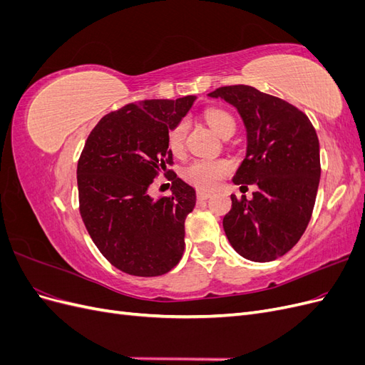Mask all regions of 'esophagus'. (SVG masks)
Returning <instances> with one entry per match:
<instances>
[{"mask_svg":"<svg viewBox=\"0 0 365 365\" xmlns=\"http://www.w3.org/2000/svg\"><path fill=\"white\" fill-rule=\"evenodd\" d=\"M196 196H197V200H201V201H204V200H208V197H210V196H212V193H210V192H204V190H197Z\"/></svg>","mask_w":365,"mask_h":365,"instance_id":"obj_1","label":"esophagus"}]
</instances>
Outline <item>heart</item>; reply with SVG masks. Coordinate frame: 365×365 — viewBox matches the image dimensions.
<instances>
[{
  "instance_id": "1",
  "label": "heart",
  "mask_w": 365,
  "mask_h": 365,
  "mask_svg": "<svg viewBox=\"0 0 365 365\" xmlns=\"http://www.w3.org/2000/svg\"><path fill=\"white\" fill-rule=\"evenodd\" d=\"M205 120L213 128L216 134L220 137L227 132L236 130V121L233 115L228 114L224 109L212 108L205 111ZM187 130L185 121H180L169 134V146L173 152H180L184 145V137ZM231 170V164L227 160H215V158H200L190 163L184 169V178L193 185L204 190H213L220 184L228 172Z\"/></svg>"
}]
</instances>
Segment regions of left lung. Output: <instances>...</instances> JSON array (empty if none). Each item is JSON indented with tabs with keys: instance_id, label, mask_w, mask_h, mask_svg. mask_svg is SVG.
Masks as SVG:
<instances>
[{
	"instance_id": "1",
	"label": "left lung",
	"mask_w": 365,
	"mask_h": 365,
	"mask_svg": "<svg viewBox=\"0 0 365 365\" xmlns=\"http://www.w3.org/2000/svg\"><path fill=\"white\" fill-rule=\"evenodd\" d=\"M207 96L237 109L247 150L233 182L257 187L252 200L231 195L225 235L242 257L279 259L300 240L312 216L322 173L317 132L295 106L248 85L222 86Z\"/></svg>"
}]
</instances>
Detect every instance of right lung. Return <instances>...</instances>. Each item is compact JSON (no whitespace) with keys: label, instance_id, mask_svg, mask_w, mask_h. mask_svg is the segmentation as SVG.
Returning <instances> with one entry per match:
<instances>
[{"label":"right lung","instance_id":"obj_1","mask_svg":"<svg viewBox=\"0 0 365 365\" xmlns=\"http://www.w3.org/2000/svg\"><path fill=\"white\" fill-rule=\"evenodd\" d=\"M196 96L141 101L105 115L88 137L77 164L83 224L115 268L138 277L169 272L182 257L184 222L196 192L168 170L169 132L190 111ZM173 175V196L155 198L148 187Z\"/></svg>","mask_w":365,"mask_h":365}]
</instances>
